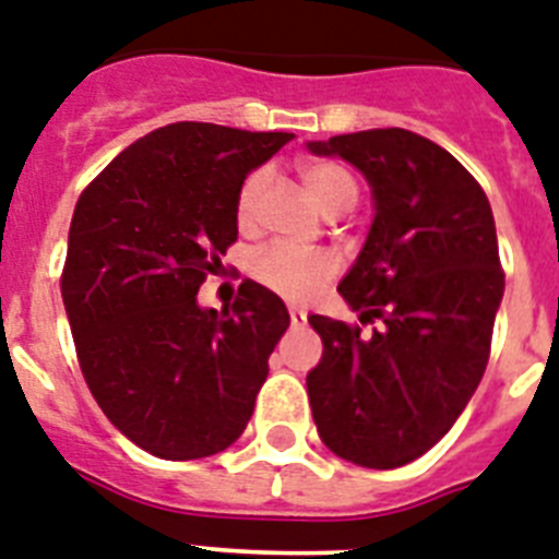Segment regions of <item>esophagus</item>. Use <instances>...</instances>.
Listing matches in <instances>:
<instances>
[{"label":"esophagus","mask_w":559,"mask_h":559,"mask_svg":"<svg viewBox=\"0 0 559 559\" xmlns=\"http://www.w3.org/2000/svg\"><path fill=\"white\" fill-rule=\"evenodd\" d=\"M288 317H290V325H294V329H297V325H306V320H308V313L302 311V308H290Z\"/></svg>","instance_id":"34e87169"}]
</instances>
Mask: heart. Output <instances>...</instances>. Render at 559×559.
Listing matches in <instances>:
<instances>
[{
  "label": "heart",
  "mask_w": 559,
  "mask_h": 559,
  "mask_svg": "<svg viewBox=\"0 0 559 559\" xmlns=\"http://www.w3.org/2000/svg\"><path fill=\"white\" fill-rule=\"evenodd\" d=\"M302 179H306L308 191L322 211L329 214H343L348 207L357 205L359 186L352 170L340 163H308L302 165ZM262 188H265V170H253L248 174L242 188L237 193V225L248 228L253 219V207L260 200ZM336 271V262L331 253L317 251V248H294V246H271L257 253L253 260V276L260 280L265 288H271L280 297L290 302H302L311 294L329 283Z\"/></svg>",
  "instance_id": "heart-1"
}]
</instances>
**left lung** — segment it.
Masks as SVG:
<instances>
[{
    "label": "left lung",
    "mask_w": 559,
    "mask_h": 559,
    "mask_svg": "<svg viewBox=\"0 0 559 559\" xmlns=\"http://www.w3.org/2000/svg\"><path fill=\"white\" fill-rule=\"evenodd\" d=\"M343 156L373 188V225L340 294L359 325L311 313L322 340L308 403L322 442L348 463L396 468L449 435L491 354L506 274L491 205L437 142L403 131L308 145Z\"/></svg>",
    "instance_id": "1"
}]
</instances>
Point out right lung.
Returning <instances> with one entry per match:
<instances>
[{"label": "right lung", "instance_id": "1", "mask_svg": "<svg viewBox=\"0 0 559 559\" xmlns=\"http://www.w3.org/2000/svg\"><path fill=\"white\" fill-rule=\"evenodd\" d=\"M294 133L174 122L82 191L62 302L105 417L147 454L200 460L237 442L288 329L283 299L242 280L230 311L197 306L237 242V193Z\"/></svg>", "mask_w": 559, "mask_h": 559}]
</instances>
